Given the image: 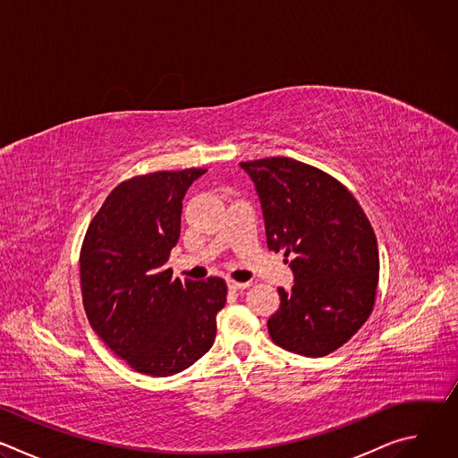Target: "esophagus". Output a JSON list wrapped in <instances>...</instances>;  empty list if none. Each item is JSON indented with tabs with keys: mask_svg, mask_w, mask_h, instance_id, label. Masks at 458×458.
Here are the masks:
<instances>
[{
	"mask_svg": "<svg viewBox=\"0 0 458 458\" xmlns=\"http://www.w3.org/2000/svg\"><path fill=\"white\" fill-rule=\"evenodd\" d=\"M248 286H250V283H237V281H232V279L228 281V288L233 290V292H235V290H244V288H248Z\"/></svg>",
	"mask_w": 458,
	"mask_h": 458,
	"instance_id": "1",
	"label": "esophagus"
}]
</instances>
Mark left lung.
<instances>
[{"mask_svg": "<svg viewBox=\"0 0 458 458\" xmlns=\"http://www.w3.org/2000/svg\"><path fill=\"white\" fill-rule=\"evenodd\" d=\"M255 182L267 242L293 255V286L279 288L268 318L283 350L324 357L348 343L368 320L378 284L375 232L352 195L330 174L290 157L241 163Z\"/></svg>", "mask_w": 458, "mask_h": 458, "instance_id": "left-lung-1", "label": "left lung"}]
</instances>
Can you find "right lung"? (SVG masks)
I'll return each instance as SVG.
<instances>
[{
	"mask_svg": "<svg viewBox=\"0 0 458 458\" xmlns=\"http://www.w3.org/2000/svg\"><path fill=\"white\" fill-rule=\"evenodd\" d=\"M207 168L154 172L117 184L83 239L80 276L92 330L130 368L170 377L214 344L226 283L174 279L182 198Z\"/></svg>",
	"mask_w": 458,
	"mask_h": 458,
	"instance_id": "add662e5",
	"label": "right lung"
}]
</instances>
